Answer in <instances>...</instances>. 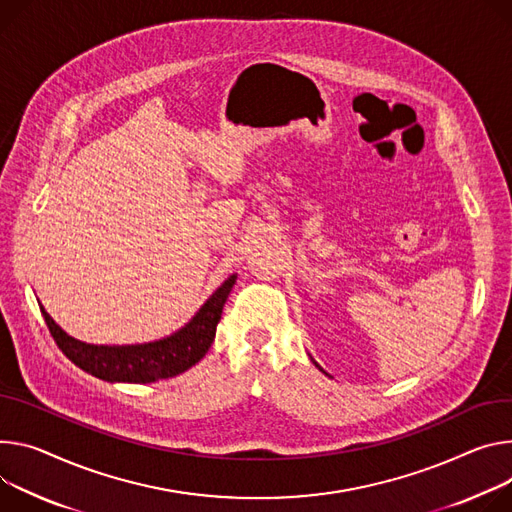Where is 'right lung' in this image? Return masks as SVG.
Instances as JSON below:
<instances>
[{
	"label": "right lung",
	"mask_w": 512,
	"mask_h": 512,
	"mask_svg": "<svg viewBox=\"0 0 512 512\" xmlns=\"http://www.w3.org/2000/svg\"><path fill=\"white\" fill-rule=\"evenodd\" d=\"M235 282L237 275L232 273L177 333L141 345H89L69 337L42 306L40 312L59 349L87 374L106 382L151 384L183 374L206 355Z\"/></svg>",
	"instance_id": "obj_1"
}]
</instances>
